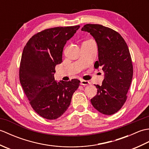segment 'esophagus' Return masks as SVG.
<instances>
[{"mask_svg": "<svg viewBox=\"0 0 149 149\" xmlns=\"http://www.w3.org/2000/svg\"><path fill=\"white\" fill-rule=\"evenodd\" d=\"M81 84L83 85V86H88V85L90 84V82H89L88 81L81 80Z\"/></svg>", "mask_w": 149, "mask_h": 149, "instance_id": "1", "label": "esophagus"}]
</instances>
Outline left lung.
Returning a JSON list of instances; mask_svg holds the SVG:
<instances>
[{
  "mask_svg": "<svg viewBox=\"0 0 149 149\" xmlns=\"http://www.w3.org/2000/svg\"><path fill=\"white\" fill-rule=\"evenodd\" d=\"M81 31L90 33L95 40L99 61L94 66L104 72L102 85H95L97 93L91 99V104L100 113L111 115L125 102L131 86L133 66L129 48L122 36L111 28L88 24Z\"/></svg>",
  "mask_w": 149,
  "mask_h": 149,
  "instance_id": "8db88e82",
  "label": "left lung"
}]
</instances>
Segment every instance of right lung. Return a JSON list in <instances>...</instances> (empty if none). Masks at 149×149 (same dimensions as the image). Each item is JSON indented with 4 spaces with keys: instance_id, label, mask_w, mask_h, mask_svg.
<instances>
[{
    "instance_id": "right-lung-1",
    "label": "right lung",
    "mask_w": 149,
    "mask_h": 149,
    "mask_svg": "<svg viewBox=\"0 0 149 149\" xmlns=\"http://www.w3.org/2000/svg\"><path fill=\"white\" fill-rule=\"evenodd\" d=\"M80 26L56 27L31 38L22 54L19 78L31 107L40 116L55 120L68 109L80 81L57 82L55 66L62 62L63 50Z\"/></svg>"
}]
</instances>
